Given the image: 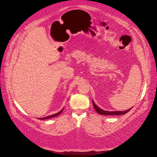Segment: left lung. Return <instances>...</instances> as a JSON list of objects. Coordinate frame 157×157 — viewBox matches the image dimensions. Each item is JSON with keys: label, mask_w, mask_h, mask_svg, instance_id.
I'll return each instance as SVG.
<instances>
[{"label": "left lung", "mask_w": 157, "mask_h": 157, "mask_svg": "<svg viewBox=\"0 0 157 157\" xmlns=\"http://www.w3.org/2000/svg\"><path fill=\"white\" fill-rule=\"evenodd\" d=\"M92 102H93V105L94 107L95 108V111L98 112V113L100 115H123L127 113V112L129 111L131 109H127L126 111H104L101 109H100L99 107H98L97 105H95V103L94 102L93 100H92Z\"/></svg>", "instance_id": "left-lung-1"}]
</instances>
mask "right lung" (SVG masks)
<instances>
[{"mask_svg":"<svg viewBox=\"0 0 157 157\" xmlns=\"http://www.w3.org/2000/svg\"><path fill=\"white\" fill-rule=\"evenodd\" d=\"M63 109H62L61 111H60L59 112H58V113H56V114H54V115H50V116H47V117H43V118H40V119H50V118H52V117H56V116H58V115H59L60 113H62V111H63Z\"/></svg>","mask_w":157,"mask_h":157,"instance_id":"add662e5","label":"right lung"}]
</instances>
